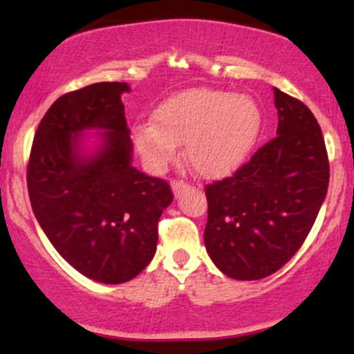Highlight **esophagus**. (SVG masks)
I'll list each match as a JSON object with an SVG mask.
<instances>
[{
    "label": "esophagus",
    "mask_w": 354,
    "mask_h": 354,
    "mask_svg": "<svg viewBox=\"0 0 354 354\" xmlns=\"http://www.w3.org/2000/svg\"><path fill=\"white\" fill-rule=\"evenodd\" d=\"M186 186H188V183L183 181V180H173L171 181V188H173L174 193H178V191H181L183 188H186Z\"/></svg>",
    "instance_id": "1"
}]
</instances>
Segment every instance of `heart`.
<instances>
[{
  "label": "heart",
  "mask_w": 354,
  "mask_h": 354,
  "mask_svg": "<svg viewBox=\"0 0 354 354\" xmlns=\"http://www.w3.org/2000/svg\"><path fill=\"white\" fill-rule=\"evenodd\" d=\"M153 124L133 129L136 148L154 169L165 168L186 145V160L205 178L236 171L256 143L261 109L250 95L196 88L178 93L154 109Z\"/></svg>",
  "instance_id": "heart-1"
}]
</instances>
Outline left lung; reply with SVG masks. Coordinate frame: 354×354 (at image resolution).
Wrapping results in <instances>:
<instances>
[{
    "mask_svg": "<svg viewBox=\"0 0 354 354\" xmlns=\"http://www.w3.org/2000/svg\"><path fill=\"white\" fill-rule=\"evenodd\" d=\"M278 129L233 176L206 185L205 246L226 276L276 273L310 233L330 183L323 133L306 104L273 88Z\"/></svg>",
    "mask_w": 354,
    "mask_h": 354,
    "instance_id": "left-lung-1",
    "label": "left lung"
}]
</instances>
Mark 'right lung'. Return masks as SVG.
<instances>
[{
    "mask_svg": "<svg viewBox=\"0 0 354 354\" xmlns=\"http://www.w3.org/2000/svg\"><path fill=\"white\" fill-rule=\"evenodd\" d=\"M126 83H95L59 96L39 121L28 161V193L39 226L81 274L106 284L133 279L151 261L158 221L173 201L168 181L131 165L121 95ZM106 129L93 157L80 131Z\"/></svg>",
    "mask_w": 354,
    "mask_h": 354,
    "instance_id": "1",
    "label": "right lung"
}]
</instances>
